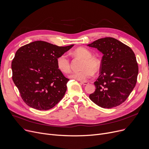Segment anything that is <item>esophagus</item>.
<instances>
[{"label": "esophagus", "instance_id": "1", "mask_svg": "<svg viewBox=\"0 0 149 149\" xmlns=\"http://www.w3.org/2000/svg\"><path fill=\"white\" fill-rule=\"evenodd\" d=\"M80 83H81V84H83V85H87V84H89L88 81H80Z\"/></svg>", "mask_w": 149, "mask_h": 149}]
</instances>
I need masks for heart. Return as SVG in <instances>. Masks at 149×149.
Instances as JSON below:
<instances>
[{
    "mask_svg": "<svg viewBox=\"0 0 149 149\" xmlns=\"http://www.w3.org/2000/svg\"><path fill=\"white\" fill-rule=\"evenodd\" d=\"M75 56L83 59V62L80 71L72 72L69 75V78L76 80L85 81L89 79L93 74L97 72L100 69V61L98 59L92 57V53L86 48L80 47L74 52ZM57 66L59 70L64 74L70 71V63L66 54H62L57 59Z\"/></svg>",
    "mask_w": 149,
    "mask_h": 149,
    "instance_id": "heart-1",
    "label": "heart"
}]
</instances>
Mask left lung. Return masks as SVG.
Listing matches in <instances>:
<instances>
[{
    "label": "left lung",
    "mask_w": 149,
    "mask_h": 149,
    "mask_svg": "<svg viewBox=\"0 0 149 149\" xmlns=\"http://www.w3.org/2000/svg\"><path fill=\"white\" fill-rule=\"evenodd\" d=\"M103 54L96 89L89 98L103 108H112L124 102L135 88L138 66L130 48L112 37H105L88 44Z\"/></svg>",
    "instance_id": "8db88e82"
}]
</instances>
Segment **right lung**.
<instances>
[{"mask_svg": "<svg viewBox=\"0 0 149 149\" xmlns=\"http://www.w3.org/2000/svg\"><path fill=\"white\" fill-rule=\"evenodd\" d=\"M73 46H58L38 40L15 52L11 63L13 80L28 106L46 111L63 98L69 80L58 70L57 59Z\"/></svg>", "mask_w": 149, "mask_h": 149, "instance_id": "right-lung-1", "label": "right lung"}]
</instances>
